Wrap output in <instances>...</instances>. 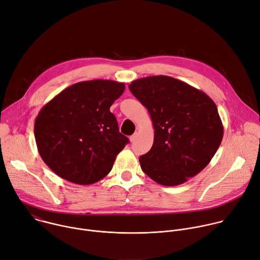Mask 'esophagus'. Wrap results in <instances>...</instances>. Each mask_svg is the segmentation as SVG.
<instances>
[{"mask_svg": "<svg viewBox=\"0 0 260 260\" xmlns=\"http://www.w3.org/2000/svg\"><path fill=\"white\" fill-rule=\"evenodd\" d=\"M137 138H138V133H135L133 136L129 137V141H131L132 143H134V142H136Z\"/></svg>", "mask_w": 260, "mask_h": 260, "instance_id": "34e87169", "label": "esophagus"}]
</instances>
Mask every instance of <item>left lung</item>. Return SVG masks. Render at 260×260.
Returning a JSON list of instances; mask_svg holds the SVG:
<instances>
[{
	"label": "left lung",
	"mask_w": 260,
	"mask_h": 260,
	"mask_svg": "<svg viewBox=\"0 0 260 260\" xmlns=\"http://www.w3.org/2000/svg\"><path fill=\"white\" fill-rule=\"evenodd\" d=\"M128 87L147 108L154 127L151 149L139 158L143 172L164 186H176L203 171L223 138L213 100L164 75L137 79Z\"/></svg>",
	"instance_id": "obj_1"
}]
</instances>
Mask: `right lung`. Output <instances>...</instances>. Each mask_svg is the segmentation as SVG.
I'll return each mask as SVG.
<instances>
[{
  "instance_id": "add662e5",
  "label": "right lung",
  "mask_w": 260,
  "mask_h": 260,
  "mask_svg": "<svg viewBox=\"0 0 260 260\" xmlns=\"http://www.w3.org/2000/svg\"><path fill=\"white\" fill-rule=\"evenodd\" d=\"M125 85L113 80L73 84L41 110L35 139L43 161L60 178L79 185L93 184L112 170L128 143L110 112Z\"/></svg>"
}]
</instances>
